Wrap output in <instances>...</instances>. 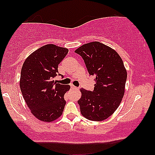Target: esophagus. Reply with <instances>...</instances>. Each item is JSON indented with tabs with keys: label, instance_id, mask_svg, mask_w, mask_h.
<instances>
[{
	"label": "esophagus",
	"instance_id": "obj_1",
	"mask_svg": "<svg viewBox=\"0 0 155 155\" xmlns=\"http://www.w3.org/2000/svg\"><path fill=\"white\" fill-rule=\"evenodd\" d=\"M71 88L73 90H79V88H78V87H75V86H74V85H71Z\"/></svg>",
	"mask_w": 155,
	"mask_h": 155
}]
</instances>
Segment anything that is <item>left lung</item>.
Returning a JSON list of instances; mask_svg holds the SVG:
<instances>
[{
    "label": "left lung",
    "instance_id": "8db88e82",
    "mask_svg": "<svg viewBox=\"0 0 155 155\" xmlns=\"http://www.w3.org/2000/svg\"><path fill=\"white\" fill-rule=\"evenodd\" d=\"M85 61L90 75L95 77L92 91L80 89L78 101L84 117L92 121L106 120L117 109L124 95L127 70L117 52L95 41L75 50Z\"/></svg>",
    "mask_w": 155,
    "mask_h": 155
}]
</instances>
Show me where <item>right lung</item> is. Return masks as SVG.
I'll return each mask as SVG.
<instances>
[{
    "label": "right lung",
    "instance_id": "obj_1",
    "mask_svg": "<svg viewBox=\"0 0 155 155\" xmlns=\"http://www.w3.org/2000/svg\"><path fill=\"white\" fill-rule=\"evenodd\" d=\"M68 51L48 44L32 53L22 66V95L31 113L41 121L53 122L63 114L66 104L64 95L70 86L56 83L53 78L57 75L58 65Z\"/></svg>",
    "mask_w": 155,
    "mask_h": 155
}]
</instances>
